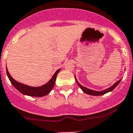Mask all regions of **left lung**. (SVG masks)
<instances>
[{
	"label": "left lung",
	"mask_w": 133,
	"mask_h": 133,
	"mask_svg": "<svg viewBox=\"0 0 133 133\" xmlns=\"http://www.w3.org/2000/svg\"><path fill=\"white\" fill-rule=\"evenodd\" d=\"M75 80H76V82H77L78 85L79 86H80V88H81L82 90L83 91L85 92V93L88 94V95H92V96H100V95H104V94L107 93V92H109V91H111L113 90V89H115V88H116V86H117L118 84L119 83H120V82L121 81V79H120V80H119L118 81L116 82L115 83V84H114V85H112V86H111V88H108V89H105V90H104V91H96L91 90V89H88V88H85V87H84V86H82V85H80V84L78 83V82L77 80H76V78H75Z\"/></svg>",
	"instance_id": "8db88e82"
}]
</instances>
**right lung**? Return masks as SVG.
<instances>
[{
  "mask_svg": "<svg viewBox=\"0 0 133 133\" xmlns=\"http://www.w3.org/2000/svg\"><path fill=\"white\" fill-rule=\"evenodd\" d=\"M60 69L56 71L53 77L51 78L50 80L46 84L44 85H42L41 87H31L28 86V85H25V84H21V83L18 82L16 80H15L13 78L11 77L10 75H9L8 71L7 68H6V73L7 75L8 76L9 80H10L11 83L13 84V86L22 94L25 95H28V96H36V97H41V96H44L47 95L49 93V92L52 90L53 86H54L55 84L56 78H57V76L58 75Z\"/></svg>",
  "mask_w": 133,
  "mask_h": 133,
  "instance_id": "obj_1",
  "label": "right lung"
}]
</instances>
